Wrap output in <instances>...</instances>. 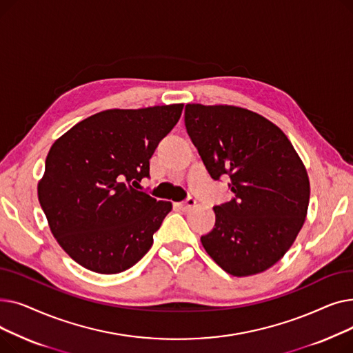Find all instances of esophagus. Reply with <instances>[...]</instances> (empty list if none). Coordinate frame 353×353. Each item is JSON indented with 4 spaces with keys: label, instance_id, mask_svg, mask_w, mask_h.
<instances>
[{
    "label": "esophagus",
    "instance_id": "1",
    "mask_svg": "<svg viewBox=\"0 0 353 353\" xmlns=\"http://www.w3.org/2000/svg\"><path fill=\"white\" fill-rule=\"evenodd\" d=\"M196 206V200L194 199H188L186 201H183V203H177L176 205V208L177 209H180L181 212H189V210H192L193 208Z\"/></svg>",
    "mask_w": 353,
    "mask_h": 353
}]
</instances>
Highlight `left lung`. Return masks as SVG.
<instances>
[{
  "mask_svg": "<svg viewBox=\"0 0 353 353\" xmlns=\"http://www.w3.org/2000/svg\"><path fill=\"white\" fill-rule=\"evenodd\" d=\"M184 124L212 179L230 177V201L214 206L201 236L213 261L232 276L262 273L298 237L307 214L305 164L282 130L248 108L186 104Z\"/></svg>",
  "mask_w": 353,
  "mask_h": 353,
  "instance_id": "1",
  "label": "left lung"
}]
</instances>
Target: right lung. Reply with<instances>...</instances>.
<instances>
[{
    "mask_svg": "<svg viewBox=\"0 0 353 353\" xmlns=\"http://www.w3.org/2000/svg\"><path fill=\"white\" fill-rule=\"evenodd\" d=\"M181 111L183 104L104 110L54 141L37 192L52 236L74 262L116 274L150 250L172 203L137 189Z\"/></svg>",
    "mask_w": 353,
    "mask_h": 353,
    "instance_id": "right-lung-1",
    "label": "right lung"
}]
</instances>
